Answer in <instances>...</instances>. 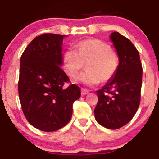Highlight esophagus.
<instances>
[{
  "label": "esophagus",
  "mask_w": 159,
  "mask_h": 159,
  "mask_svg": "<svg viewBox=\"0 0 159 159\" xmlns=\"http://www.w3.org/2000/svg\"><path fill=\"white\" fill-rule=\"evenodd\" d=\"M89 93V90H87V89H84V88H81V94L84 96V95L87 94Z\"/></svg>",
  "instance_id": "34e87169"
}]
</instances>
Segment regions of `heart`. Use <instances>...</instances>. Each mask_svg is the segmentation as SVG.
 <instances>
[{"label":"heart","instance_id":"1","mask_svg":"<svg viewBox=\"0 0 159 159\" xmlns=\"http://www.w3.org/2000/svg\"><path fill=\"white\" fill-rule=\"evenodd\" d=\"M87 64V70L76 79L77 82L88 86L106 83L116 75L119 69V57L108 43L88 39L77 44L76 50L69 48L63 55L65 72L74 77Z\"/></svg>","mask_w":159,"mask_h":159}]
</instances>
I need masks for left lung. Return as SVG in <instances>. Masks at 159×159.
Wrapping results in <instances>:
<instances>
[{
  "label": "left lung",
  "mask_w": 159,
  "mask_h": 159,
  "mask_svg": "<svg viewBox=\"0 0 159 159\" xmlns=\"http://www.w3.org/2000/svg\"><path fill=\"white\" fill-rule=\"evenodd\" d=\"M110 37L119 55V69L113 79L96 92L94 116L104 127L117 129L127 124L138 109L143 69L138 51L129 39L118 32Z\"/></svg>",
  "instance_id": "1"
}]
</instances>
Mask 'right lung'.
Masks as SVG:
<instances>
[{
	"label": "right lung",
	"instance_id": "right-lung-1",
	"mask_svg": "<svg viewBox=\"0 0 159 159\" xmlns=\"http://www.w3.org/2000/svg\"><path fill=\"white\" fill-rule=\"evenodd\" d=\"M65 35L43 33L33 39L22 53L18 83L25 119L37 129L52 132L70 121L72 105L80 98V88L70 84L60 66Z\"/></svg>",
	"mask_w": 159,
	"mask_h": 159
}]
</instances>
